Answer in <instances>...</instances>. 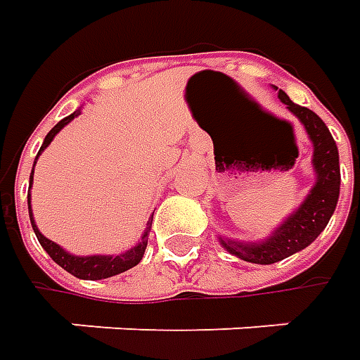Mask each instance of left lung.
Instances as JSON below:
<instances>
[{
	"label": "left lung",
	"instance_id": "1",
	"mask_svg": "<svg viewBox=\"0 0 360 360\" xmlns=\"http://www.w3.org/2000/svg\"><path fill=\"white\" fill-rule=\"evenodd\" d=\"M278 90V88H274ZM278 98L292 116L304 126L312 142V168L316 174V182L307 194V198L288 218H284L283 224L264 240L240 242L232 238H218L220 244L232 256H238L240 260L255 262V264H272L286 256L304 250L316 236L326 229L330 216L337 208L340 192V166L339 148L335 144L326 124L319 118L312 110L295 104L283 90H278Z\"/></svg>",
	"mask_w": 360,
	"mask_h": 360
}]
</instances>
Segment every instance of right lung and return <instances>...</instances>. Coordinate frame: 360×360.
<instances>
[{
    "label": "right lung",
    "mask_w": 360,
    "mask_h": 360,
    "mask_svg": "<svg viewBox=\"0 0 360 360\" xmlns=\"http://www.w3.org/2000/svg\"><path fill=\"white\" fill-rule=\"evenodd\" d=\"M82 114V110H76L74 114H70L68 118H63L62 122H58L51 130L48 131V136H46V140H44V144L39 148V152H37V156H35V162L39 158V154L51 144V140L56 138V134L62 130L63 126H68L72 120L76 118ZM34 162V166H35ZM32 182H34V170H32V176H30V188H32ZM27 208H30V220H32V226H34L35 236H37V240L41 244V248L51 256V260L56 262V264H60L63 270H68L70 274H74L76 278H82V281H102V278H110V276H116L120 272H126V270L134 269L140 260H142V256L146 252V246H148V234H150V229H152V218L148 220V224H146L144 234H142V240L138 242L136 246H131L130 250H126V252H122V255L114 256V255H91V256H76L72 255V252H68V250H63L60 244H56V242H51L49 238H46L37 226H35V220L34 214H32V194H30V190H27Z\"/></svg>",
    "instance_id": "1"
}]
</instances>
